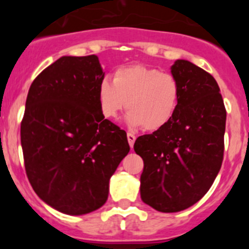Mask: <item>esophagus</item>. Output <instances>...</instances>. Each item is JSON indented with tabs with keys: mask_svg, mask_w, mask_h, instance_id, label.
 Segmentation results:
<instances>
[{
	"mask_svg": "<svg viewBox=\"0 0 249 249\" xmlns=\"http://www.w3.org/2000/svg\"><path fill=\"white\" fill-rule=\"evenodd\" d=\"M127 141H129V144H130V147H134V143H135V141H136V136H135V135H132V134H127Z\"/></svg>",
	"mask_w": 249,
	"mask_h": 249,
	"instance_id": "34e87169",
	"label": "esophagus"
}]
</instances>
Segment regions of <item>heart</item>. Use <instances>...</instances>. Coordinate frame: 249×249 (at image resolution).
<instances>
[{
	"mask_svg": "<svg viewBox=\"0 0 249 249\" xmlns=\"http://www.w3.org/2000/svg\"><path fill=\"white\" fill-rule=\"evenodd\" d=\"M179 95V83L173 74L144 65H130L115 70L113 82L108 78L101 80L97 101L107 119H115L126 107L130 126L155 131L171 122Z\"/></svg>",
	"mask_w": 249,
	"mask_h": 249,
	"instance_id": "heart-1",
	"label": "heart"
}]
</instances>
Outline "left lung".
<instances>
[{"instance_id":"obj_1","label":"left lung","mask_w":249,"mask_h":249,"mask_svg":"<svg viewBox=\"0 0 249 249\" xmlns=\"http://www.w3.org/2000/svg\"><path fill=\"white\" fill-rule=\"evenodd\" d=\"M171 74L180 88L179 104L162 129L136 140L143 159L141 199L164 213L196 203L214 182L223 161L227 122L215 79L188 60H176Z\"/></svg>"}]
</instances>
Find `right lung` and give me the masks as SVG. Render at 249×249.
Instances as JSON below:
<instances>
[{
    "mask_svg": "<svg viewBox=\"0 0 249 249\" xmlns=\"http://www.w3.org/2000/svg\"><path fill=\"white\" fill-rule=\"evenodd\" d=\"M104 78L96 55L61 56L27 94L20 129L27 178L42 201L65 214L104 206L110 177L130 150L126 132L100 110Z\"/></svg>",
    "mask_w": 249,
    "mask_h": 249,
    "instance_id": "add662e5",
    "label": "right lung"
}]
</instances>
